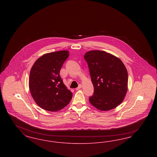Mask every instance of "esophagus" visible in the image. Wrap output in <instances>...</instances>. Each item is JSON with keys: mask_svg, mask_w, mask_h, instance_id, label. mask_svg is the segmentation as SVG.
I'll return each instance as SVG.
<instances>
[{"mask_svg": "<svg viewBox=\"0 0 157 157\" xmlns=\"http://www.w3.org/2000/svg\"><path fill=\"white\" fill-rule=\"evenodd\" d=\"M81 88H82V85L79 84V86H78V88H76L75 90H80Z\"/></svg>", "mask_w": 157, "mask_h": 157, "instance_id": "1", "label": "esophagus"}]
</instances>
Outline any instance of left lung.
Returning <instances> with one entry per match:
<instances>
[{"label":"left lung","mask_w":157,"mask_h":157,"mask_svg":"<svg viewBox=\"0 0 157 157\" xmlns=\"http://www.w3.org/2000/svg\"><path fill=\"white\" fill-rule=\"evenodd\" d=\"M84 58L94 88L90 103L100 111H109L122 103L128 90L127 68L118 58L101 51L87 52Z\"/></svg>","instance_id":"1"}]
</instances>
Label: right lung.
Segmentation results:
<instances>
[{
  "label": "right lung",
  "instance_id": "1",
  "mask_svg": "<svg viewBox=\"0 0 157 157\" xmlns=\"http://www.w3.org/2000/svg\"><path fill=\"white\" fill-rule=\"evenodd\" d=\"M69 51L48 53L38 58L31 68L29 86L36 104L51 112L59 111L71 101L72 93L60 76V69Z\"/></svg>",
  "mask_w": 157,
  "mask_h": 157
}]
</instances>
